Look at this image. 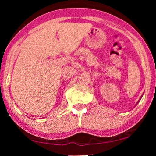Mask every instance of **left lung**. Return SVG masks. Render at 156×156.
<instances>
[{"instance_id":"8db88e82","label":"left lung","mask_w":156,"mask_h":156,"mask_svg":"<svg viewBox=\"0 0 156 156\" xmlns=\"http://www.w3.org/2000/svg\"><path fill=\"white\" fill-rule=\"evenodd\" d=\"M141 98H142V96H141V97H140V99H139V101H140V99H141ZM139 101H138V102H139ZM138 103H137V104H138Z\"/></svg>"}]
</instances>
